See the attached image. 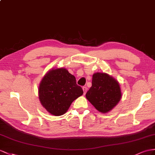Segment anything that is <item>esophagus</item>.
<instances>
[{
  "mask_svg": "<svg viewBox=\"0 0 155 155\" xmlns=\"http://www.w3.org/2000/svg\"><path fill=\"white\" fill-rule=\"evenodd\" d=\"M82 90H83V92H84V94L85 95L86 92H87V88H86V87L84 86V87H82Z\"/></svg>",
  "mask_w": 155,
  "mask_h": 155,
  "instance_id": "obj_1",
  "label": "esophagus"
}]
</instances>
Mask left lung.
<instances>
[{
	"mask_svg": "<svg viewBox=\"0 0 155 155\" xmlns=\"http://www.w3.org/2000/svg\"><path fill=\"white\" fill-rule=\"evenodd\" d=\"M122 96L118 81L105 73L93 74L92 86L86 97L98 111L106 113L112 110Z\"/></svg>",
	"mask_w": 155,
	"mask_h": 155,
	"instance_id": "left-lung-1",
	"label": "left lung"
}]
</instances>
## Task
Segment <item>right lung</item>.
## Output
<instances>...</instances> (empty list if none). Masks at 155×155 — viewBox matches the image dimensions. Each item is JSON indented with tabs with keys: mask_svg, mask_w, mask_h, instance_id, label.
Wrapping results in <instances>:
<instances>
[{
	"mask_svg": "<svg viewBox=\"0 0 155 155\" xmlns=\"http://www.w3.org/2000/svg\"><path fill=\"white\" fill-rule=\"evenodd\" d=\"M83 94L76 78L65 68L50 70L40 83L39 100L48 112L54 116L65 114L72 102Z\"/></svg>",
	"mask_w": 155,
	"mask_h": 155,
	"instance_id": "1",
	"label": "right lung"
}]
</instances>
